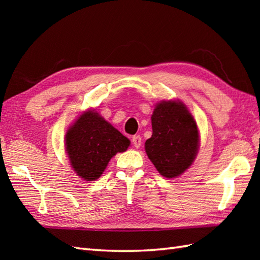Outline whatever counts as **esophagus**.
<instances>
[{
    "instance_id": "34e87169",
    "label": "esophagus",
    "mask_w": 260,
    "mask_h": 260,
    "mask_svg": "<svg viewBox=\"0 0 260 260\" xmlns=\"http://www.w3.org/2000/svg\"><path fill=\"white\" fill-rule=\"evenodd\" d=\"M132 142H133V144H134V146H135L136 148H139V147L141 146V144H142L141 136H140V135L133 136V137H132Z\"/></svg>"
}]
</instances>
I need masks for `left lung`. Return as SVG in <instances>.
<instances>
[{
    "instance_id": "8db88e82",
    "label": "left lung",
    "mask_w": 260,
    "mask_h": 260,
    "mask_svg": "<svg viewBox=\"0 0 260 260\" xmlns=\"http://www.w3.org/2000/svg\"><path fill=\"white\" fill-rule=\"evenodd\" d=\"M151 119L153 134L145 142V152L159 174L176 178L191 167L198 154L197 121L180 101L157 104Z\"/></svg>"
}]
</instances>
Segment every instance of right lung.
I'll return each instance as SVG.
<instances>
[{
    "label": "right lung",
    "instance_id": "1",
    "mask_svg": "<svg viewBox=\"0 0 260 260\" xmlns=\"http://www.w3.org/2000/svg\"><path fill=\"white\" fill-rule=\"evenodd\" d=\"M66 151L70 165L85 181H95L117 153L125 152L131 142L103 118L95 109L82 113L66 133Z\"/></svg>",
    "mask_w": 260,
    "mask_h": 260
}]
</instances>
